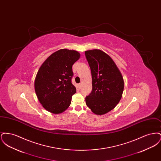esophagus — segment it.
<instances>
[{"mask_svg":"<svg viewBox=\"0 0 161 161\" xmlns=\"http://www.w3.org/2000/svg\"><path fill=\"white\" fill-rule=\"evenodd\" d=\"M81 86H82V84H81V83H79V84H78V88H79V89H81Z\"/></svg>","mask_w":161,"mask_h":161,"instance_id":"1","label":"esophagus"}]
</instances>
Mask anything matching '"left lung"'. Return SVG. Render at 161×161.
I'll use <instances>...</instances> for the list:
<instances>
[{
	"label": "left lung",
	"instance_id": "1",
	"mask_svg": "<svg viewBox=\"0 0 161 161\" xmlns=\"http://www.w3.org/2000/svg\"><path fill=\"white\" fill-rule=\"evenodd\" d=\"M85 55L92 78V91L86 97V105L96 115L106 114L121 99L124 87L122 74L112 58L103 51H86Z\"/></svg>",
	"mask_w": 161,
	"mask_h": 161
}]
</instances>
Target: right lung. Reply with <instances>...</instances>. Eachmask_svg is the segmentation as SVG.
<instances>
[{
  "label": "right lung",
  "instance_id": "right-lung-1",
  "mask_svg": "<svg viewBox=\"0 0 161 161\" xmlns=\"http://www.w3.org/2000/svg\"><path fill=\"white\" fill-rule=\"evenodd\" d=\"M80 57L76 51L62 49L51 54L40 67L34 81L35 92L48 112L61 114L70 105L76 93L71 83L72 65Z\"/></svg>",
  "mask_w": 161,
  "mask_h": 161
}]
</instances>
